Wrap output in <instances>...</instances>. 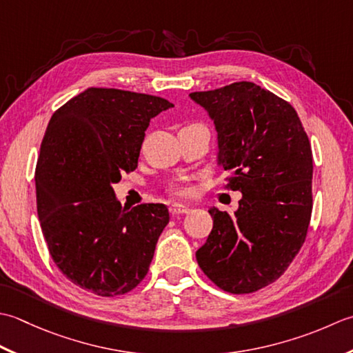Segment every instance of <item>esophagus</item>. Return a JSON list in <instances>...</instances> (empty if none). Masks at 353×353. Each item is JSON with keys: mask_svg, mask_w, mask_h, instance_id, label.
Wrapping results in <instances>:
<instances>
[{"mask_svg": "<svg viewBox=\"0 0 353 353\" xmlns=\"http://www.w3.org/2000/svg\"><path fill=\"white\" fill-rule=\"evenodd\" d=\"M169 210H170L172 214H187L190 212V208H187L184 205H179V204H172Z\"/></svg>", "mask_w": 353, "mask_h": 353, "instance_id": "esophagus-1", "label": "esophagus"}]
</instances>
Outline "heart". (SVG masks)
<instances>
[{"label": "heart", "mask_w": 353, "mask_h": 353, "mask_svg": "<svg viewBox=\"0 0 353 353\" xmlns=\"http://www.w3.org/2000/svg\"><path fill=\"white\" fill-rule=\"evenodd\" d=\"M175 195L176 196H181V198H185L187 195H189V189H185V187H178V189H175Z\"/></svg>", "instance_id": "heart-1"}]
</instances>
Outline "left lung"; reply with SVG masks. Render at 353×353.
I'll return each instance as SVG.
<instances>
[{"label": "left lung", "mask_w": 353, "mask_h": 353, "mask_svg": "<svg viewBox=\"0 0 353 353\" xmlns=\"http://www.w3.org/2000/svg\"><path fill=\"white\" fill-rule=\"evenodd\" d=\"M213 120L234 213L212 207L196 261L221 290L248 294L274 282L297 256L312 213V150L294 108L253 82L189 94Z\"/></svg>", "instance_id": "1"}]
</instances>
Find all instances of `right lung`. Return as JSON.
<instances>
[{
    "instance_id": "1",
    "label": "right lung",
    "mask_w": 353,
    "mask_h": 353,
    "mask_svg": "<svg viewBox=\"0 0 353 353\" xmlns=\"http://www.w3.org/2000/svg\"><path fill=\"white\" fill-rule=\"evenodd\" d=\"M169 100L88 88L48 121L36 164V204L56 267L82 290L126 294L148 274L169 224L164 204L121 207L112 185L135 170L149 121Z\"/></svg>"
}]
</instances>
